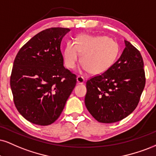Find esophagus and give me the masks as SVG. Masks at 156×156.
I'll use <instances>...</instances> for the list:
<instances>
[{
	"mask_svg": "<svg viewBox=\"0 0 156 156\" xmlns=\"http://www.w3.org/2000/svg\"><path fill=\"white\" fill-rule=\"evenodd\" d=\"M84 82H85V80H84V77H82V76H78L76 77V83L77 84H83Z\"/></svg>",
	"mask_w": 156,
	"mask_h": 156,
	"instance_id": "esophagus-1",
	"label": "esophagus"
}]
</instances>
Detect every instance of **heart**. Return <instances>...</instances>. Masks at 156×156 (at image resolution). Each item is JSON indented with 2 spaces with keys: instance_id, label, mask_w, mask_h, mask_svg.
Masks as SVG:
<instances>
[{
  "instance_id": "1",
  "label": "heart",
  "mask_w": 156,
  "mask_h": 156,
  "mask_svg": "<svg viewBox=\"0 0 156 156\" xmlns=\"http://www.w3.org/2000/svg\"><path fill=\"white\" fill-rule=\"evenodd\" d=\"M82 55L84 69L93 75H100L109 70L116 62L119 55V45L106 36L82 34L76 44L68 43L63 53L65 65L74 69Z\"/></svg>"
}]
</instances>
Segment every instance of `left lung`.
I'll list each match as a JSON object with an SVG mask.
<instances>
[{"label":"left lung","mask_w":156,"mask_h":156,"mask_svg":"<svg viewBox=\"0 0 156 156\" xmlns=\"http://www.w3.org/2000/svg\"><path fill=\"white\" fill-rule=\"evenodd\" d=\"M125 48L112 67L87 80L84 103L101 123L117 122L137 106L145 84L144 63L140 51L124 40Z\"/></svg>","instance_id":"1"}]
</instances>
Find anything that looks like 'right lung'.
I'll return each instance as SVG.
<instances>
[{"label": "right lung", "instance_id": "add662e5", "mask_svg": "<svg viewBox=\"0 0 156 156\" xmlns=\"http://www.w3.org/2000/svg\"><path fill=\"white\" fill-rule=\"evenodd\" d=\"M69 28L39 32L19 50L10 84L17 110L32 124L47 126L60 116L76 85V75L63 66L61 51Z\"/></svg>", "mask_w": 156, "mask_h": 156}]
</instances>
